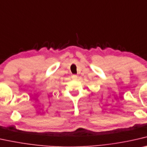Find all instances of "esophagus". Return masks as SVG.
I'll list each match as a JSON object with an SVG mask.
<instances>
[{"label":"esophagus","mask_w":147,"mask_h":147,"mask_svg":"<svg viewBox=\"0 0 147 147\" xmlns=\"http://www.w3.org/2000/svg\"><path fill=\"white\" fill-rule=\"evenodd\" d=\"M71 78H73V80H76V79H77L78 76H77V75H76V74H73V75L71 76Z\"/></svg>","instance_id":"esophagus-1"}]
</instances>
